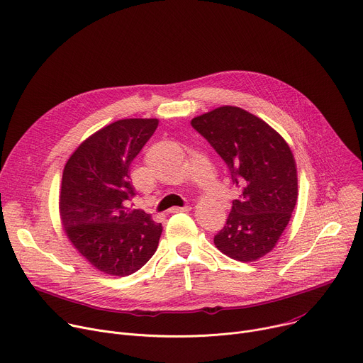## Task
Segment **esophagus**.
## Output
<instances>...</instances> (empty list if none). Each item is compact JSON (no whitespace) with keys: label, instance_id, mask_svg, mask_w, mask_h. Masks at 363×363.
Returning a JSON list of instances; mask_svg holds the SVG:
<instances>
[{"label":"esophagus","instance_id":"obj_1","mask_svg":"<svg viewBox=\"0 0 363 363\" xmlns=\"http://www.w3.org/2000/svg\"><path fill=\"white\" fill-rule=\"evenodd\" d=\"M191 208L190 206H182V208H172L170 212L172 213H179V212H189Z\"/></svg>","mask_w":363,"mask_h":363}]
</instances>
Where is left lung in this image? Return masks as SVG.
Here are the masks:
<instances>
[{
    "label": "left lung",
    "mask_w": 363,
    "mask_h": 363,
    "mask_svg": "<svg viewBox=\"0 0 363 363\" xmlns=\"http://www.w3.org/2000/svg\"><path fill=\"white\" fill-rule=\"evenodd\" d=\"M229 169L240 189L216 248L251 262L275 247L297 202V169L289 144L265 121L238 106H220L191 119Z\"/></svg>",
    "instance_id": "8db88e82"
}]
</instances>
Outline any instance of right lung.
Segmentation results:
<instances>
[{"instance_id":"right-lung-1","label":"right lung","mask_w":363,"mask_h":363,"mask_svg":"<svg viewBox=\"0 0 363 363\" xmlns=\"http://www.w3.org/2000/svg\"><path fill=\"white\" fill-rule=\"evenodd\" d=\"M158 119H119L80 144L63 170L60 219L79 254L101 272L125 277L154 255L161 223L130 209L135 196L130 166Z\"/></svg>"}]
</instances>
